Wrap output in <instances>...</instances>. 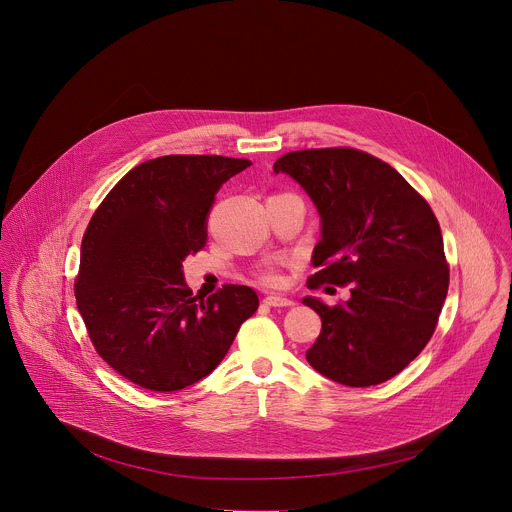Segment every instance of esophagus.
<instances>
[{
    "mask_svg": "<svg viewBox=\"0 0 512 512\" xmlns=\"http://www.w3.org/2000/svg\"><path fill=\"white\" fill-rule=\"evenodd\" d=\"M263 303H265V305H269V307H291V305H293V301H291V299L277 297V295H267V297L263 299Z\"/></svg>",
    "mask_w": 512,
    "mask_h": 512,
    "instance_id": "34e87169",
    "label": "esophagus"
}]
</instances>
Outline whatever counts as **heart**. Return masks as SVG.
I'll use <instances>...</instances> for the list:
<instances>
[{
	"label": "heart",
	"instance_id": "b5f03b06",
	"mask_svg": "<svg viewBox=\"0 0 512 512\" xmlns=\"http://www.w3.org/2000/svg\"><path fill=\"white\" fill-rule=\"evenodd\" d=\"M261 281L265 283V285H281V273L277 271V269H265L263 273H261Z\"/></svg>",
	"mask_w": 512,
	"mask_h": 512
}]
</instances>
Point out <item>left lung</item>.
Instances as JSON below:
<instances>
[{
  "mask_svg": "<svg viewBox=\"0 0 512 512\" xmlns=\"http://www.w3.org/2000/svg\"><path fill=\"white\" fill-rule=\"evenodd\" d=\"M273 171L291 175L321 215L319 271L307 287H351L333 307L303 299L323 323L309 365L347 387L393 379L431 341L449 291L431 205L389 163L353 147L291 151Z\"/></svg>",
  "mask_w": 512,
  "mask_h": 512,
  "instance_id": "obj_1",
  "label": "left lung"
}]
</instances>
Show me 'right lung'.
<instances>
[{
    "mask_svg": "<svg viewBox=\"0 0 512 512\" xmlns=\"http://www.w3.org/2000/svg\"><path fill=\"white\" fill-rule=\"evenodd\" d=\"M251 165L223 155H163L133 167L95 209L83 239L75 301L97 355L157 393L185 389L227 355L259 297L223 285L193 297L181 263L207 241L219 187Z\"/></svg>",
    "mask_w": 512,
    "mask_h": 512,
    "instance_id": "add662e5",
    "label": "right lung"
}]
</instances>
